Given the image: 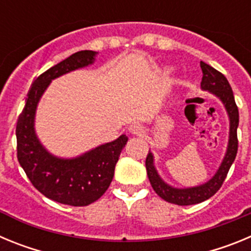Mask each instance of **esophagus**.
<instances>
[{"mask_svg": "<svg viewBox=\"0 0 251 251\" xmlns=\"http://www.w3.org/2000/svg\"><path fill=\"white\" fill-rule=\"evenodd\" d=\"M128 130H129V133H132V134H141L142 132H143V127H142L141 124L138 123H132L128 127Z\"/></svg>", "mask_w": 251, "mask_h": 251, "instance_id": "obj_1", "label": "esophagus"}]
</instances>
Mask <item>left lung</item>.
I'll return each mask as SVG.
<instances>
[{
    "label": "left lung",
    "mask_w": 251,
    "mask_h": 251,
    "mask_svg": "<svg viewBox=\"0 0 251 251\" xmlns=\"http://www.w3.org/2000/svg\"><path fill=\"white\" fill-rule=\"evenodd\" d=\"M200 66L201 70H202L201 89L211 93L217 99H220L226 113H227V117H229V141H227V148H226L225 156H224L221 165L219 166L214 176L208 179L207 182L199 186H192V187L178 188L171 186L159 176L158 171L154 166V156L151 151L148 152V156L146 158L147 175L153 190L165 201L179 206L200 203L214 196L225 181L226 175L229 172L232 162L235 161L236 153H238L236 130H238L239 126V110L236 104H235L231 86H230L227 79L220 72H217L216 69L203 63V61H201Z\"/></svg>",
    "instance_id": "obj_1"
}]
</instances>
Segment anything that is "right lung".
Returning <instances> with one entry per match:
<instances>
[{"label": "right lung", "instance_id": "right-lung-1", "mask_svg": "<svg viewBox=\"0 0 251 251\" xmlns=\"http://www.w3.org/2000/svg\"><path fill=\"white\" fill-rule=\"evenodd\" d=\"M98 52L77 51L60 61L32 83L25 108L16 126L17 158L31 183L44 196L70 206H86L108 190L121 152L128 142L122 134L115 141L93 148L80 156L63 158L49 152L35 130L39 101L56 77L94 64Z\"/></svg>", "mask_w": 251, "mask_h": 251}]
</instances>
